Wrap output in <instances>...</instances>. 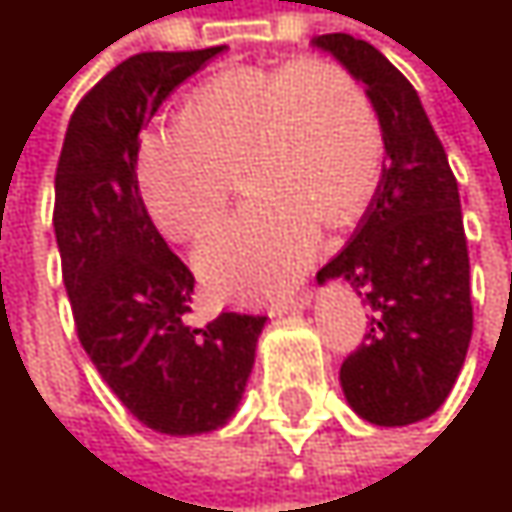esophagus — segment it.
<instances>
[{"label": "esophagus", "instance_id": "esophagus-1", "mask_svg": "<svg viewBox=\"0 0 512 512\" xmlns=\"http://www.w3.org/2000/svg\"><path fill=\"white\" fill-rule=\"evenodd\" d=\"M311 299H314V293H311V290H299V293H293V296H287V299H275V302H269V305H266V311H269V317H287V314L305 311V308L311 305Z\"/></svg>", "mask_w": 512, "mask_h": 512}]
</instances>
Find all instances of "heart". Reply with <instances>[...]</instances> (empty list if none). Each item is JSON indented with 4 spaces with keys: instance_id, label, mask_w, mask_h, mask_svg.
Returning a JSON list of instances; mask_svg holds the SVG:
<instances>
[{
    "instance_id": "obj_1",
    "label": "heart",
    "mask_w": 512,
    "mask_h": 512,
    "mask_svg": "<svg viewBox=\"0 0 512 512\" xmlns=\"http://www.w3.org/2000/svg\"><path fill=\"white\" fill-rule=\"evenodd\" d=\"M385 159L379 112L350 70L305 58L228 67L204 79L174 124L136 142V183L156 225L195 237L219 219L246 162L257 198L195 249L207 287L260 299L293 284L320 249V219L344 225L373 195Z\"/></svg>"
}]
</instances>
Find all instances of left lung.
Instances as JSON below:
<instances>
[{
	"mask_svg": "<svg viewBox=\"0 0 512 512\" xmlns=\"http://www.w3.org/2000/svg\"><path fill=\"white\" fill-rule=\"evenodd\" d=\"M329 52L370 94L385 159L350 243L317 281H347L370 305L367 341L341 364V388L358 418L406 427L451 394L471 341L468 249L460 189L412 82L367 41L335 32Z\"/></svg>",
	"mask_w": 512,
	"mask_h": 512,
	"instance_id": "left-lung-1",
	"label": "left lung"
}]
</instances>
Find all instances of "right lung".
Wrapping results in <instances>:
<instances>
[{"label": "right lung", "instance_id": "add662e5", "mask_svg": "<svg viewBox=\"0 0 512 512\" xmlns=\"http://www.w3.org/2000/svg\"><path fill=\"white\" fill-rule=\"evenodd\" d=\"M225 47L139 52L76 106L55 171V243L82 350L156 433L225 427L246 394L266 317L186 323L195 278L159 237L136 183L139 133L162 100Z\"/></svg>", "mask_w": 512, "mask_h": 512}]
</instances>
